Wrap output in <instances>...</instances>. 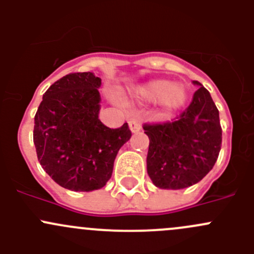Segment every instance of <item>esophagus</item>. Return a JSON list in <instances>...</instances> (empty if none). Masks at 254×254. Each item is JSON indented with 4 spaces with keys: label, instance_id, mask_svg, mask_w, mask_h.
<instances>
[{
    "label": "esophagus",
    "instance_id": "1",
    "mask_svg": "<svg viewBox=\"0 0 254 254\" xmlns=\"http://www.w3.org/2000/svg\"><path fill=\"white\" fill-rule=\"evenodd\" d=\"M129 127L131 130V132H139L141 130V124L137 119H131L129 122Z\"/></svg>",
    "mask_w": 254,
    "mask_h": 254
}]
</instances>
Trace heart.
I'll return each mask as SVG.
<instances>
[{
  "mask_svg": "<svg viewBox=\"0 0 254 254\" xmlns=\"http://www.w3.org/2000/svg\"><path fill=\"white\" fill-rule=\"evenodd\" d=\"M137 97L146 102L158 101L165 115L181 109L187 101V89L183 84L172 83L165 78L152 79L137 89Z\"/></svg>",
  "mask_w": 254,
  "mask_h": 254,
  "instance_id": "heart-1",
  "label": "heart"
}]
</instances>
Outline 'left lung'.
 I'll list each match as a JSON object with an SVG mask.
<instances>
[{
    "instance_id": "obj_1",
    "label": "left lung",
    "mask_w": 254,
    "mask_h": 254,
    "mask_svg": "<svg viewBox=\"0 0 254 254\" xmlns=\"http://www.w3.org/2000/svg\"><path fill=\"white\" fill-rule=\"evenodd\" d=\"M199 87L190 104L175 122L143 124L150 139L147 173L162 189H183L198 183L214 167L221 150L219 111L209 91Z\"/></svg>"
}]
</instances>
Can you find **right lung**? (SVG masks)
Listing matches in <instances>:
<instances>
[{"mask_svg": "<svg viewBox=\"0 0 254 254\" xmlns=\"http://www.w3.org/2000/svg\"><path fill=\"white\" fill-rule=\"evenodd\" d=\"M101 84L92 72L68 73L49 87L34 118L38 161L59 186L73 191L103 188L118 151L131 137L127 123L111 129L98 119Z\"/></svg>", "mask_w": 254, "mask_h": 254, "instance_id": "obj_1", "label": "right lung"}]
</instances>
